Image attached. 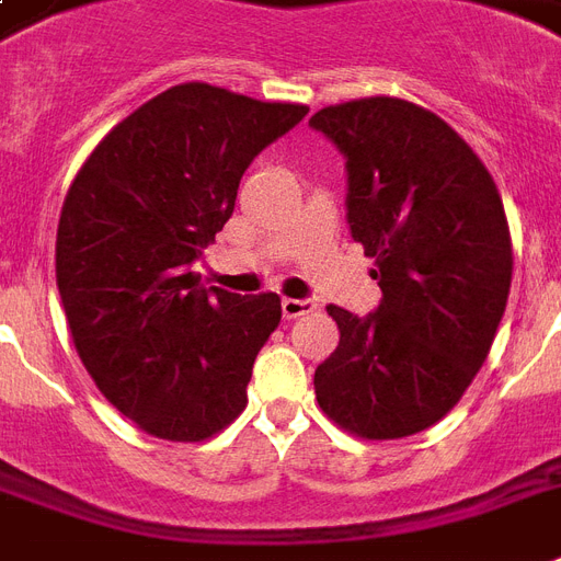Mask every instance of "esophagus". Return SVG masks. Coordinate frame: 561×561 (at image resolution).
<instances>
[{
  "label": "esophagus",
  "mask_w": 561,
  "mask_h": 561,
  "mask_svg": "<svg viewBox=\"0 0 561 561\" xmlns=\"http://www.w3.org/2000/svg\"><path fill=\"white\" fill-rule=\"evenodd\" d=\"M314 308H317L314 299H290V297L282 299V317H285V320H297V317L302 314H311Z\"/></svg>",
  "instance_id": "34e87169"
}]
</instances>
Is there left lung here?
<instances>
[{"label":"left lung","instance_id":"1","mask_svg":"<svg viewBox=\"0 0 561 561\" xmlns=\"http://www.w3.org/2000/svg\"><path fill=\"white\" fill-rule=\"evenodd\" d=\"M308 125L346 157L352 238L375 259L381 306H329L341 343L317 367L332 422L401 439L448 413L483 367L513 282L495 180L454 127L404 99L323 107Z\"/></svg>","mask_w":561,"mask_h":561}]
</instances>
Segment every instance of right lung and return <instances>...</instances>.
Instances as JSON below:
<instances>
[{
	"mask_svg": "<svg viewBox=\"0 0 561 561\" xmlns=\"http://www.w3.org/2000/svg\"><path fill=\"white\" fill-rule=\"evenodd\" d=\"M306 113L180 83L118 122L72 180L57 290L87 373L145 434L203 443L247 408L282 302L203 288L192 264L236 209L247 165Z\"/></svg>",
	"mask_w": 561,
	"mask_h": 561,
	"instance_id": "obj_1",
	"label": "right lung"
}]
</instances>
